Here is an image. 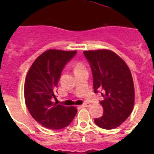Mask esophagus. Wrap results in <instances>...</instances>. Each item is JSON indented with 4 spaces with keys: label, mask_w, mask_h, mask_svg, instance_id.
I'll list each match as a JSON object with an SVG mask.
<instances>
[{
    "label": "esophagus",
    "mask_w": 154,
    "mask_h": 154,
    "mask_svg": "<svg viewBox=\"0 0 154 154\" xmlns=\"http://www.w3.org/2000/svg\"><path fill=\"white\" fill-rule=\"evenodd\" d=\"M89 105H90V104L89 102H85L81 105V107H89Z\"/></svg>",
    "instance_id": "obj_1"
}]
</instances>
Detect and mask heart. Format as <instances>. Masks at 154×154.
Here are the masks:
<instances>
[{
	"instance_id": "heart-1",
	"label": "heart",
	"mask_w": 154,
	"mask_h": 154,
	"mask_svg": "<svg viewBox=\"0 0 154 154\" xmlns=\"http://www.w3.org/2000/svg\"><path fill=\"white\" fill-rule=\"evenodd\" d=\"M78 68H82V65H77V66H76V69H78Z\"/></svg>"
}]
</instances>
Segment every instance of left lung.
Listing matches in <instances>:
<instances>
[{
  "label": "left lung",
  "mask_w": 154,
  "mask_h": 154,
  "mask_svg": "<svg viewBox=\"0 0 154 154\" xmlns=\"http://www.w3.org/2000/svg\"><path fill=\"white\" fill-rule=\"evenodd\" d=\"M83 53L91 68L94 93L103 97L100 101L104 110L102 117L94 119V122L102 129L117 128L134 108V86L130 70L119 56L110 50Z\"/></svg>",
  "instance_id": "8db88e82"
}]
</instances>
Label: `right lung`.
<instances>
[{
	"label": "right lung",
	"mask_w": 154,
	"mask_h": 154,
	"mask_svg": "<svg viewBox=\"0 0 154 154\" xmlns=\"http://www.w3.org/2000/svg\"><path fill=\"white\" fill-rule=\"evenodd\" d=\"M76 54V51L49 49L34 60L28 72L24 89L25 104L32 117L45 128L63 129L77 114L73 106L53 102L61 72Z\"/></svg>",
	"instance_id": "add662e5"
}]
</instances>
